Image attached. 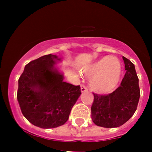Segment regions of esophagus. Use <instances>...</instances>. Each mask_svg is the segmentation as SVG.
<instances>
[{
	"mask_svg": "<svg viewBox=\"0 0 152 152\" xmlns=\"http://www.w3.org/2000/svg\"><path fill=\"white\" fill-rule=\"evenodd\" d=\"M87 90H88V89H87L85 85H81V92H82V93H84V92L87 91Z\"/></svg>",
	"mask_w": 152,
	"mask_h": 152,
	"instance_id": "obj_1",
	"label": "esophagus"
}]
</instances>
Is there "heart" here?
<instances>
[{
    "mask_svg": "<svg viewBox=\"0 0 152 152\" xmlns=\"http://www.w3.org/2000/svg\"><path fill=\"white\" fill-rule=\"evenodd\" d=\"M82 72L90 79V86L93 91L105 94L113 90L118 83L121 65L117 57L106 56L86 65Z\"/></svg>",
    "mask_w": 152,
    "mask_h": 152,
    "instance_id": "b5f03b06",
    "label": "heart"
}]
</instances>
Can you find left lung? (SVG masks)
Instances as JSON below:
<instances>
[{"label": "left lung", "instance_id": "obj_1", "mask_svg": "<svg viewBox=\"0 0 152 152\" xmlns=\"http://www.w3.org/2000/svg\"><path fill=\"white\" fill-rule=\"evenodd\" d=\"M123 59L126 72L121 85L106 96L93 93L91 117L99 126H120L129 120L137 110L140 96L138 78L134 64L124 56Z\"/></svg>", "mask_w": 152, "mask_h": 152}]
</instances>
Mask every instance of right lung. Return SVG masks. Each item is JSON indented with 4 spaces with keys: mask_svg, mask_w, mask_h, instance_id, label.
Wrapping results in <instances>:
<instances>
[{
    "mask_svg": "<svg viewBox=\"0 0 152 152\" xmlns=\"http://www.w3.org/2000/svg\"><path fill=\"white\" fill-rule=\"evenodd\" d=\"M62 60L56 55H45L27 64L18 80L17 99L24 117L42 129L66 123L72 107L81 95L80 86L64 82L55 67Z\"/></svg>",
    "mask_w": 152,
    "mask_h": 152,
    "instance_id": "add662e5",
    "label": "right lung"
}]
</instances>
